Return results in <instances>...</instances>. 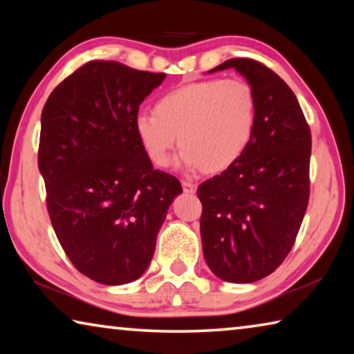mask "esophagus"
I'll return each instance as SVG.
<instances>
[{"label": "esophagus", "instance_id": "1", "mask_svg": "<svg viewBox=\"0 0 354 354\" xmlns=\"http://www.w3.org/2000/svg\"><path fill=\"white\" fill-rule=\"evenodd\" d=\"M183 189L185 194H195L196 190V185L194 183H187V181H183Z\"/></svg>", "mask_w": 354, "mask_h": 354}]
</instances>
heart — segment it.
I'll list each match as a JSON object with an SVG mask.
<instances>
[{
  "mask_svg": "<svg viewBox=\"0 0 354 354\" xmlns=\"http://www.w3.org/2000/svg\"><path fill=\"white\" fill-rule=\"evenodd\" d=\"M257 98L241 77L189 82L164 93L154 112L134 117V134L156 167H167L178 143L187 169L221 173L242 158L253 140ZM180 140H177V137Z\"/></svg>",
  "mask_w": 354,
  "mask_h": 354,
  "instance_id": "heart-1",
  "label": "heart"
}]
</instances>
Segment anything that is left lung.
<instances>
[{
    "label": "left lung",
    "mask_w": 354,
    "mask_h": 354,
    "mask_svg": "<svg viewBox=\"0 0 354 354\" xmlns=\"http://www.w3.org/2000/svg\"><path fill=\"white\" fill-rule=\"evenodd\" d=\"M226 68L256 93L254 136L242 158L196 195L206 263L215 277L242 284L273 273L293 247L309 201L310 131L295 93L274 71L230 59L207 73Z\"/></svg>",
    "instance_id": "8db88e82"
}]
</instances>
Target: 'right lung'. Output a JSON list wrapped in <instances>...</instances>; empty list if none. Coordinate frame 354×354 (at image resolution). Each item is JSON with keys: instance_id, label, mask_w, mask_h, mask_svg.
Here are the masks:
<instances>
[{"instance_id": "add662e5", "label": "right lung", "mask_w": 354, "mask_h": 354, "mask_svg": "<svg viewBox=\"0 0 354 354\" xmlns=\"http://www.w3.org/2000/svg\"><path fill=\"white\" fill-rule=\"evenodd\" d=\"M165 80L109 61L82 65L41 111L39 170L71 263L100 284L139 279L181 183L154 170L134 134L139 106Z\"/></svg>"}]
</instances>
